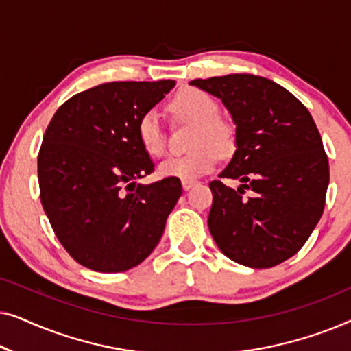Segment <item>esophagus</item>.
<instances>
[{"instance_id": "obj_1", "label": "esophagus", "mask_w": 351, "mask_h": 351, "mask_svg": "<svg viewBox=\"0 0 351 351\" xmlns=\"http://www.w3.org/2000/svg\"><path fill=\"white\" fill-rule=\"evenodd\" d=\"M196 185V180H182V189H184L185 191L186 190H190L191 189V186H195Z\"/></svg>"}]
</instances>
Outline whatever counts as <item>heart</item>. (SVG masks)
Listing matches in <instances>:
<instances>
[{"label": "heart", "mask_w": 351, "mask_h": 351, "mask_svg": "<svg viewBox=\"0 0 351 351\" xmlns=\"http://www.w3.org/2000/svg\"><path fill=\"white\" fill-rule=\"evenodd\" d=\"M172 108L177 114L198 123L191 138V147L195 148L185 155L167 156L160 165V174L182 180H195L209 174L217 165L219 152L227 155L234 145L233 129L217 118V100L204 90L186 88L172 100ZM137 138L150 156H161L165 153L166 134L156 108L148 110L138 119Z\"/></svg>", "instance_id": "obj_1"}]
</instances>
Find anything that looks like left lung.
<instances>
[{
    "instance_id": "1",
    "label": "left lung",
    "mask_w": 351,
    "mask_h": 351,
    "mask_svg": "<svg viewBox=\"0 0 351 351\" xmlns=\"http://www.w3.org/2000/svg\"><path fill=\"white\" fill-rule=\"evenodd\" d=\"M191 86L222 100L237 124V150L213 180L208 225L233 262L270 268L300 251L319 222L329 185V162L311 114L275 81L234 73L193 80ZM244 189L252 195L244 197Z\"/></svg>"
}]
</instances>
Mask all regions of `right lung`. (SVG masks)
Instances as JSON below:
<instances>
[{
  "label": "right lung",
  "instance_id": "obj_1",
  "mask_svg": "<svg viewBox=\"0 0 351 351\" xmlns=\"http://www.w3.org/2000/svg\"><path fill=\"white\" fill-rule=\"evenodd\" d=\"M176 81H113L73 95L47 126L38 155L43 209L83 267L119 273L150 256L182 195L177 177L137 184L155 171L137 123Z\"/></svg>",
  "mask_w": 351,
  "mask_h": 351
}]
</instances>
